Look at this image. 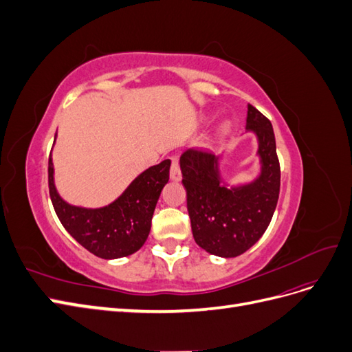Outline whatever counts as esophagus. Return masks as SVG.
I'll return each mask as SVG.
<instances>
[{"label":"esophagus","instance_id":"obj_1","mask_svg":"<svg viewBox=\"0 0 352 352\" xmlns=\"http://www.w3.org/2000/svg\"><path fill=\"white\" fill-rule=\"evenodd\" d=\"M170 179H172L173 182H179V180L182 179V172H180L177 157L172 158V167H170Z\"/></svg>","mask_w":352,"mask_h":352}]
</instances>
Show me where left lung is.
Masks as SVG:
<instances>
[{"label":"left lung","instance_id":"obj_1","mask_svg":"<svg viewBox=\"0 0 352 352\" xmlns=\"http://www.w3.org/2000/svg\"><path fill=\"white\" fill-rule=\"evenodd\" d=\"M247 132L257 136L260 175L252 182H223L220 158L208 151L186 150L180 155L182 184L195 242L217 257H238L269 228L280 190V166L270 120L248 104Z\"/></svg>","mask_w":352,"mask_h":352}]
</instances>
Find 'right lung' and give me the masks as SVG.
I'll return each instance as SVG.
<instances>
[{
	"label": "right lung",
	"mask_w": 352,
	"mask_h": 352,
	"mask_svg": "<svg viewBox=\"0 0 352 352\" xmlns=\"http://www.w3.org/2000/svg\"><path fill=\"white\" fill-rule=\"evenodd\" d=\"M168 170L170 160H164L142 172L111 204L85 208L69 204L57 192L50 155V197L61 225L83 248L104 260L122 258L141 250L150 235L157 201L168 182Z\"/></svg>",
	"instance_id": "add662e5"
}]
</instances>
